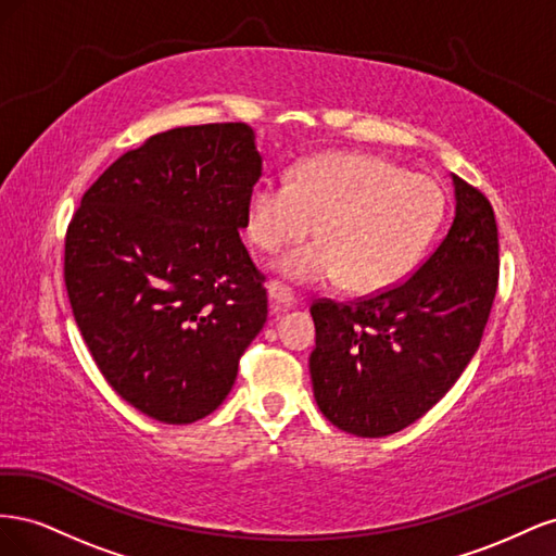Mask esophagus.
<instances>
[{
    "label": "esophagus",
    "mask_w": 556,
    "mask_h": 556,
    "mask_svg": "<svg viewBox=\"0 0 556 556\" xmlns=\"http://www.w3.org/2000/svg\"><path fill=\"white\" fill-rule=\"evenodd\" d=\"M266 290H268V299H271L274 308H290L296 304V296L280 282H268Z\"/></svg>",
    "instance_id": "1"
}]
</instances>
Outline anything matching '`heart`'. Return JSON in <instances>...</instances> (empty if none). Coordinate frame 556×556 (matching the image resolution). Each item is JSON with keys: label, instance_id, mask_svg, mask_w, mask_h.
<instances>
[{"label": "heart", "instance_id": "b5f03b06", "mask_svg": "<svg viewBox=\"0 0 556 556\" xmlns=\"http://www.w3.org/2000/svg\"><path fill=\"white\" fill-rule=\"evenodd\" d=\"M445 217V192L429 176L364 153L306 160L288 178H262L248 201L250 239L266 252L323 233L282 257L292 282H339L359 294L390 290L422 260Z\"/></svg>", "mask_w": 556, "mask_h": 556}]
</instances>
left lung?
I'll use <instances>...</instances> for the list:
<instances>
[{
  "instance_id": "left-lung-1",
  "label": "left lung",
  "mask_w": 556,
  "mask_h": 556,
  "mask_svg": "<svg viewBox=\"0 0 556 556\" xmlns=\"http://www.w3.org/2000/svg\"><path fill=\"white\" fill-rule=\"evenodd\" d=\"M454 220L417 271L380 294L311 306V380L333 427L382 439L413 425L464 374L498 285L494 208L452 174Z\"/></svg>"
}]
</instances>
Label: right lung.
I'll return each mask as SVG.
<instances>
[{
  "label": "right lung",
  "mask_w": 556,
  "mask_h": 556,
  "mask_svg": "<svg viewBox=\"0 0 556 556\" xmlns=\"http://www.w3.org/2000/svg\"><path fill=\"white\" fill-rule=\"evenodd\" d=\"M260 176L245 123L176 127L117 157L66 229L83 341L113 390L157 422L220 406L266 323L264 274L239 231Z\"/></svg>",
  "instance_id": "1"
}]
</instances>
